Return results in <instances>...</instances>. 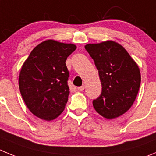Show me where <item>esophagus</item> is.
<instances>
[{"label": "esophagus", "instance_id": "1", "mask_svg": "<svg viewBox=\"0 0 156 156\" xmlns=\"http://www.w3.org/2000/svg\"><path fill=\"white\" fill-rule=\"evenodd\" d=\"M78 90L80 91V92H81V91H83L84 89H85V85H81V86L80 87H78Z\"/></svg>", "mask_w": 156, "mask_h": 156}]
</instances>
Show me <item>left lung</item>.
<instances>
[{
	"instance_id": "8db88e82",
	"label": "left lung",
	"mask_w": 156,
	"mask_h": 156,
	"mask_svg": "<svg viewBox=\"0 0 156 156\" xmlns=\"http://www.w3.org/2000/svg\"><path fill=\"white\" fill-rule=\"evenodd\" d=\"M99 71L102 92L92 101L101 116L113 119L127 112L137 97L141 74L135 61L122 46L113 41L85 47Z\"/></svg>"
}]
</instances>
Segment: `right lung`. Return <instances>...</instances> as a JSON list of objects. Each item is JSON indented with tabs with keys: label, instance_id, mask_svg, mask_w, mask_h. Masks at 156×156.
I'll use <instances>...</instances> for the list:
<instances>
[{
	"label": "right lung",
	"instance_id": "right-lung-1",
	"mask_svg": "<svg viewBox=\"0 0 156 156\" xmlns=\"http://www.w3.org/2000/svg\"><path fill=\"white\" fill-rule=\"evenodd\" d=\"M75 49L74 44L46 40L32 50L22 65L19 81L21 95L39 118L54 120L64 109L70 92L65 62Z\"/></svg>",
	"mask_w": 156,
	"mask_h": 156
}]
</instances>
